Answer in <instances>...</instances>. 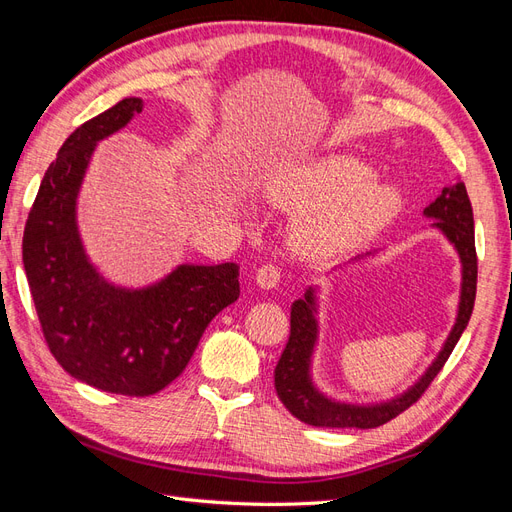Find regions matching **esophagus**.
Wrapping results in <instances>:
<instances>
[{"mask_svg":"<svg viewBox=\"0 0 512 512\" xmlns=\"http://www.w3.org/2000/svg\"><path fill=\"white\" fill-rule=\"evenodd\" d=\"M280 280H282V271L277 265H271V262H269V265H262L256 271V284L260 288H265V290L275 288L277 284H280Z\"/></svg>","mask_w":512,"mask_h":512,"instance_id":"esophagus-1","label":"esophagus"}]
</instances>
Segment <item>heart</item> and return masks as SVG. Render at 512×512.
I'll return each instance as SVG.
<instances>
[{
    "label": "heart",
    "instance_id": "heart-1",
    "mask_svg": "<svg viewBox=\"0 0 512 512\" xmlns=\"http://www.w3.org/2000/svg\"><path fill=\"white\" fill-rule=\"evenodd\" d=\"M374 170L350 156L322 158L267 183L269 203L303 218L294 245L305 256L327 258L389 224L401 209L391 183L371 181Z\"/></svg>",
    "mask_w": 512,
    "mask_h": 512
}]
</instances>
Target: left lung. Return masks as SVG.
<instances>
[{"label": "left lung", "mask_w": 512, "mask_h": 512, "mask_svg": "<svg viewBox=\"0 0 512 512\" xmlns=\"http://www.w3.org/2000/svg\"><path fill=\"white\" fill-rule=\"evenodd\" d=\"M427 218H433V226L444 232V237L455 245L461 258V299L455 327L444 342L438 359L414 386L391 401H382L376 406H354L322 395L309 376L312 367V352L318 339L316 320V294L314 288H307L305 297L297 299L290 307V337L288 344L275 365V391L282 404L292 416L314 427H356L371 429L389 423L391 418L416 404L427 386L440 374V369L457 346L463 329L468 327L474 299H476V247H474V215L468 198L466 185L457 181L448 185L442 194L425 209Z\"/></svg>", "instance_id": "1"}]
</instances>
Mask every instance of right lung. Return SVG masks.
I'll return each mask as SVG.
<instances>
[{
  "label": "right lung",
  "mask_w": 512,
  "mask_h": 512,
  "mask_svg": "<svg viewBox=\"0 0 512 512\" xmlns=\"http://www.w3.org/2000/svg\"><path fill=\"white\" fill-rule=\"evenodd\" d=\"M141 111V98H126L66 138L23 235V267L51 354L72 378L130 397L158 393L181 376L207 324L239 299L235 262L179 265L138 290L108 284L89 262L76 196L98 141Z\"/></svg>",
  "instance_id": "1"
}]
</instances>
